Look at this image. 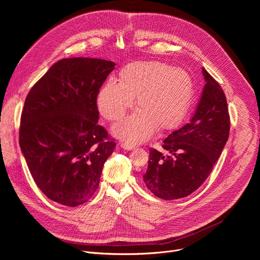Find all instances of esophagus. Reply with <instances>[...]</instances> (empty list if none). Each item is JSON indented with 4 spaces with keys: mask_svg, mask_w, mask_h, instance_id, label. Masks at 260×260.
<instances>
[{
    "mask_svg": "<svg viewBox=\"0 0 260 260\" xmlns=\"http://www.w3.org/2000/svg\"><path fill=\"white\" fill-rule=\"evenodd\" d=\"M120 147L123 148V149H125V150H133V149H135V146L134 145H132L129 143H125V142L121 143Z\"/></svg>",
    "mask_w": 260,
    "mask_h": 260,
    "instance_id": "34e87169",
    "label": "esophagus"
}]
</instances>
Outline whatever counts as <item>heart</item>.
I'll return each instance as SVG.
<instances>
[{
	"label": "heart",
	"mask_w": 260,
	"mask_h": 260,
	"mask_svg": "<svg viewBox=\"0 0 260 260\" xmlns=\"http://www.w3.org/2000/svg\"><path fill=\"white\" fill-rule=\"evenodd\" d=\"M118 80L110 78L101 86L96 106L106 119L119 120L136 98L139 110L112 128L116 137L127 142H144L155 129L176 128L193 103L194 82L189 73L162 61L129 62L119 71Z\"/></svg>",
	"instance_id": "1"
}]
</instances>
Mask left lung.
<instances>
[{
	"label": "left lung",
	"mask_w": 260,
	"mask_h": 260,
	"mask_svg": "<svg viewBox=\"0 0 260 260\" xmlns=\"http://www.w3.org/2000/svg\"><path fill=\"white\" fill-rule=\"evenodd\" d=\"M205 86L192 118L164 140V155L149 149L147 188L155 197L170 201L196 191L211 174L230 135L225 94L218 82L202 68Z\"/></svg>",
	"instance_id": "8db88e82"
}]
</instances>
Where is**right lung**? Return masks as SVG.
Masks as SVG:
<instances>
[{"label": "right lung", "mask_w": 260, "mask_h": 260, "mask_svg": "<svg viewBox=\"0 0 260 260\" xmlns=\"http://www.w3.org/2000/svg\"><path fill=\"white\" fill-rule=\"evenodd\" d=\"M114 67L100 58H62L25 99L20 149L37 186L55 203L77 207L99 187L116 145L98 124L96 94Z\"/></svg>", "instance_id": "right-lung-1"}]
</instances>
